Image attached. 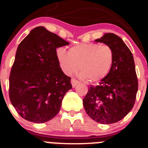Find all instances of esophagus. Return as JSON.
I'll return each instance as SVG.
<instances>
[{"instance_id":"34e87169","label":"esophagus","mask_w":148,"mask_h":148,"mask_svg":"<svg viewBox=\"0 0 148 148\" xmlns=\"http://www.w3.org/2000/svg\"><path fill=\"white\" fill-rule=\"evenodd\" d=\"M71 84H72V87L74 88V87H75L76 85L79 84V81H78V80H76L73 78V79H72V80H71Z\"/></svg>"}]
</instances>
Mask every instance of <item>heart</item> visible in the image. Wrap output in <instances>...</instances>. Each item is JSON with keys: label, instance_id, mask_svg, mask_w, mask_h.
I'll use <instances>...</instances> for the list:
<instances>
[{"label": "heart", "instance_id": "1", "mask_svg": "<svg viewBox=\"0 0 148 148\" xmlns=\"http://www.w3.org/2000/svg\"><path fill=\"white\" fill-rule=\"evenodd\" d=\"M58 60L62 70L67 75L79 70L82 79L90 82L103 79L111 71L114 62V52L108 45L96 43H81L69 49L56 50Z\"/></svg>", "mask_w": 148, "mask_h": 148}]
</instances>
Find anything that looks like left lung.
<instances>
[{"instance_id": "8db88e82", "label": "left lung", "mask_w": 148, "mask_h": 148, "mask_svg": "<svg viewBox=\"0 0 148 148\" xmlns=\"http://www.w3.org/2000/svg\"><path fill=\"white\" fill-rule=\"evenodd\" d=\"M95 42L113 49L114 62L99 85L89 86L83 103L92 120L108 125L121 120L132 109L138 91V79L133 55L120 37L106 33Z\"/></svg>"}]
</instances>
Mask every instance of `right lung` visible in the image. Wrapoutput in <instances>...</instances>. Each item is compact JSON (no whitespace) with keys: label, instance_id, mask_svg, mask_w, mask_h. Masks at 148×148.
Segmentation results:
<instances>
[{"label":"right lung","instance_id":"add662e5","mask_svg":"<svg viewBox=\"0 0 148 148\" xmlns=\"http://www.w3.org/2000/svg\"><path fill=\"white\" fill-rule=\"evenodd\" d=\"M43 26L36 27L18 45L9 79V96L23 118L35 123L51 120L72 89L71 78L61 69L56 48L68 45Z\"/></svg>","mask_w":148,"mask_h":148}]
</instances>
